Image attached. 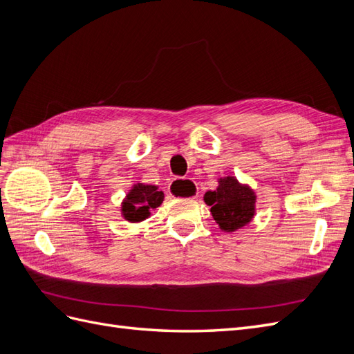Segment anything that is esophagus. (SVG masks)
Instances as JSON below:
<instances>
[{"instance_id": "1", "label": "esophagus", "mask_w": 354, "mask_h": 354, "mask_svg": "<svg viewBox=\"0 0 354 354\" xmlns=\"http://www.w3.org/2000/svg\"><path fill=\"white\" fill-rule=\"evenodd\" d=\"M168 192L171 196L178 199H187V198H196L198 192L194 187V183L187 178H177L173 181V185L168 187Z\"/></svg>"}]
</instances>
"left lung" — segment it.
Instances as JSON below:
<instances>
[{
  "mask_svg": "<svg viewBox=\"0 0 354 354\" xmlns=\"http://www.w3.org/2000/svg\"><path fill=\"white\" fill-rule=\"evenodd\" d=\"M203 202L211 207L220 230L232 233L252 221L257 195L250 185L241 183L234 176H226L218 178L216 190L203 195Z\"/></svg>",
  "mask_w": 354,
  "mask_h": 354,
  "instance_id": "8db88e82",
  "label": "left lung"
}]
</instances>
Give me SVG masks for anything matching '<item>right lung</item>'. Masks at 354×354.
<instances>
[{
  "instance_id": "1",
  "label": "right lung",
  "mask_w": 354,
  "mask_h": 354,
  "mask_svg": "<svg viewBox=\"0 0 354 354\" xmlns=\"http://www.w3.org/2000/svg\"><path fill=\"white\" fill-rule=\"evenodd\" d=\"M164 201V192L155 185L136 183L121 202V216L128 223H142L151 217V209Z\"/></svg>"
}]
</instances>
